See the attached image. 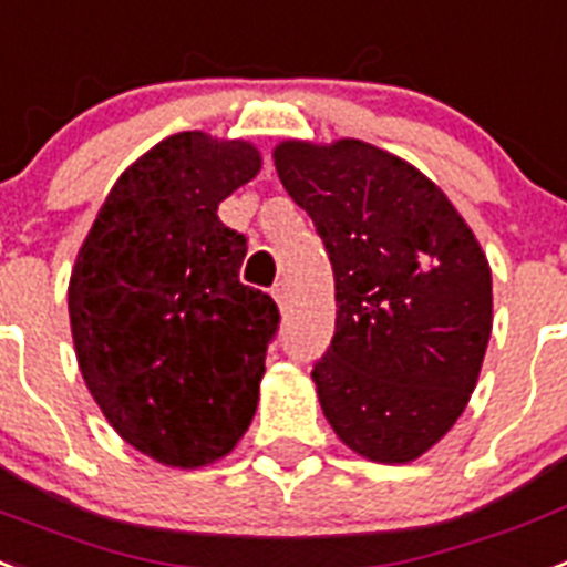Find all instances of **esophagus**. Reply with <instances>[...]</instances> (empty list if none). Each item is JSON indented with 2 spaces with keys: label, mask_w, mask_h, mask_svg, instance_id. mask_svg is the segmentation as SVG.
<instances>
[{
  "label": "esophagus",
  "mask_w": 567,
  "mask_h": 567,
  "mask_svg": "<svg viewBox=\"0 0 567 567\" xmlns=\"http://www.w3.org/2000/svg\"><path fill=\"white\" fill-rule=\"evenodd\" d=\"M274 299H276V306L288 308V302H291V288H288V282H276L274 285Z\"/></svg>",
  "instance_id": "1"
}]
</instances>
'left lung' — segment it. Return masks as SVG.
I'll return each instance as SVG.
<instances>
[{
  "label": "left lung",
  "mask_w": 567,
  "mask_h": 567,
  "mask_svg": "<svg viewBox=\"0 0 567 567\" xmlns=\"http://www.w3.org/2000/svg\"><path fill=\"white\" fill-rule=\"evenodd\" d=\"M274 164L334 268V340L311 372L322 415L363 458H421L478 383L493 331L487 256L444 189L392 152L282 141Z\"/></svg>",
  "instance_id": "1"
}]
</instances>
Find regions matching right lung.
<instances>
[{
  "instance_id": "obj_1",
  "label": "right lung",
  "mask_w": 567,
  "mask_h": 567,
  "mask_svg": "<svg viewBox=\"0 0 567 567\" xmlns=\"http://www.w3.org/2000/svg\"><path fill=\"white\" fill-rule=\"evenodd\" d=\"M259 169L247 141L164 137L114 181L71 270L85 386L114 432L164 467L225 458L256 415L279 311L239 282L247 241L218 204Z\"/></svg>"
}]
</instances>
